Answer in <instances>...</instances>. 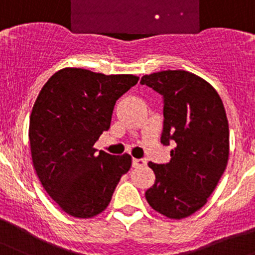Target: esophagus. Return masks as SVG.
I'll use <instances>...</instances> for the list:
<instances>
[{"instance_id": "obj_1", "label": "esophagus", "mask_w": 255, "mask_h": 255, "mask_svg": "<svg viewBox=\"0 0 255 255\" xmlns=\"http://www.w3.org/2000/svg\"><path fill=\"white\" fill-rule=\"evenodd\" d=\"M146 160H142V158H133L132 160V166L134 168L143 167V166H146Z\"/></svg>"}]
</instances>
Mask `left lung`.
<instances>
[{
	"label": "left lung",
	"instance_id": "8db88e82",
	"mask_svg": "<svg viewBox=\"0 0 255 255\" xmlns=\"http://www.w3.org/2000/svg\"><path fill=\"white\" fill-rule=\"evenodd\" d=\"M141 84L163 97L161 142L173 144L166 165L149 162L156 180L146 191L153 210L170 219L187 218L203 208L229 160V123L218 92L185 70L144 75Z\"/></svg>",
	"mask_w": 255,
	"mask_h": 255
}]
</instances>
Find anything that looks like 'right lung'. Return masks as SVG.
I'll return each instance as SVG.
<instances>
[{"mask_svg": "<svg viewBox=\"0 0 255 255\" xmlns=\"http://www.w3.org/2000/svg\"><path fill=\"white\" fill-rule=\"evenodd\" d=\"M139 78L82 68L56 71L30 116L32 166L45 191L70 216L88 219L107 209L132 157L113 156L94 143L111 126L114 104Z\"/></svg>", "mask_w": 255, "mask_h": 255, "instance_id": "obj_1", "label": "right lung"}]
</instances>
